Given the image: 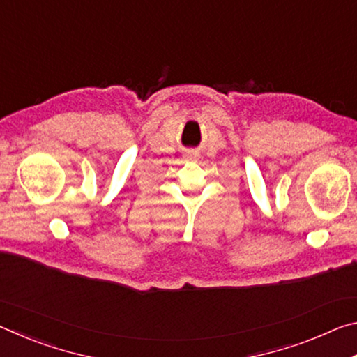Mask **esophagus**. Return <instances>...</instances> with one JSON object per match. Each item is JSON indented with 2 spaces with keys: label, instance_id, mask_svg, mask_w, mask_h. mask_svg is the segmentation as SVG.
I'll use <instances>...</instances> for the list:
<instances>
[{
  "label": "esophagus",
  "instance_id": "34e87169",
  "mask_svg": "<svg viewBox=\"0 0 357 357\" xmlns=\"http://www.w3.org/2000/svg\"><path fill=\"white\" fill-rule=\"evenodd\" d=\"M185 157H187V159H189V160H193V159H197V154H195V153H190V154H185Z\"/></svg>",
  "mask_w": 357,
  "mask_h": 357
}]
</instances>
